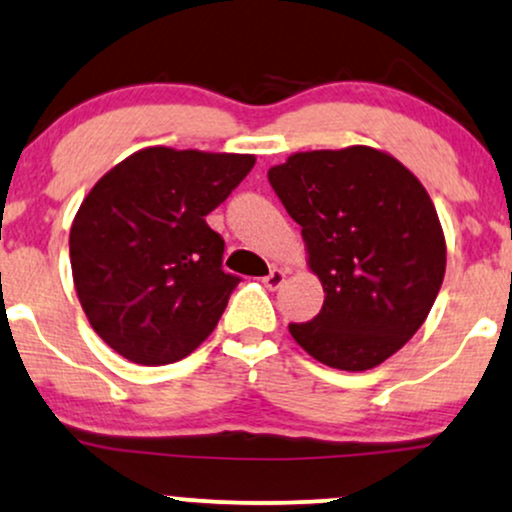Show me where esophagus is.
<instances>
[{"label":"esophagus","mask_w":512,"mask_h":512,"mask_svg":"<svg viewBox=\"0 0 512 512\" xmlns=\"http://www.w3.org/2000/svg\"><path fill=\"white\" fill-rule=\"evenodd\" d=\"M285 278H287V273L282 268H270V273L266 275V278H263V285L268 287V290H280L282 287V282H285Z\"/></svg>","instance_id":"obj_1"}]
</instances>
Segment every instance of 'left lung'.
Instances as JSON below:
<instances>
[{"instance_id":"left-lung-1","label":"left lung","mask_w":512,"mask_h":512,"mask_svg":"<svg viewBox=\"0 0 512 512\" xmlns=\"http://www.w3.org/2000/svg\"><path fill=\"white\" fill-rule=\"evenodd\" d=\"M268 182L302 227L326 302L292 338L321 364L366 371L422 328L446 273L436 208L402 162L376 148L294 153Z\"/></svg>"}]
</instances>
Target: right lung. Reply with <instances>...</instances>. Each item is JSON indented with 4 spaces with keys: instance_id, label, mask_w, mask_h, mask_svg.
I'll use <instances>...</instances> for the list:
<instances>
[{
    "instance_id": "1",
    "label": "right lung",
    "mask_w": 512,
    "mask_h": 512,
    "mask_svg": "<svg viewBox=\"0 0 512 512\" xmlns=\"http://www.w3.org/2000/svg\"><path fill=\"white\" fill-rule=\"evenodd\" d=\"M254 155L155 146L90 189L69 234L71 273L90 326L134 364L189 357L218 326L237 275L206 215L251 172Z\"/></svg>"
}]
</instances>
